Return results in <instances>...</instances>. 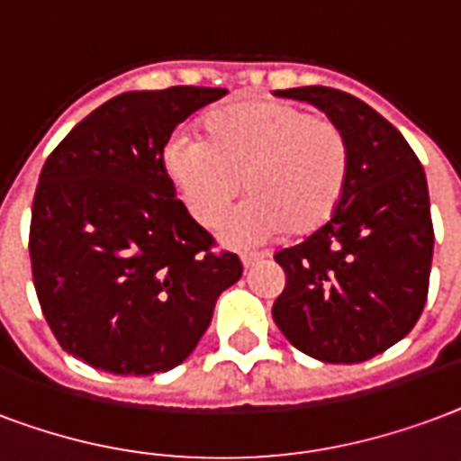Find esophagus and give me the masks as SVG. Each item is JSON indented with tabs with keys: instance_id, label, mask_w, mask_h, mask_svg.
Instances as JSON below:
<instances>
[{
	"instance_id": "esophagus-1",
	"label": "esophagus",
	"mask_w": 461,
	"mask_h": 461,
	"mask_svg": "<svg viewBox=\"0 0 461 461\" xmlns=\"http://www.w3.org/2000/svg\"><path fill=\"white\" fill-rule=\"evenodd\" d=\"M261 261H264V254H254V251H244V254H241V264H244V268H251V266H257V264H261Z\"/></svg>"
}]
</instances>
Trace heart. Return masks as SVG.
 <instances>
[{
    "instance_id": "b5f03b06",
    "label": "heart",
    "mask_w": 461,
    "mask_h": 461,
    "mask_svg": "<svg viewBox=\"0 0 461 461\" xmlns=\"http://www.w3.org/2000/svg\"><path fill=\"white\" fill-rule=\"evenodd\" d=\"M163 170L187 212L212 227L240 187L244 203L220 224L227 247L281 231L312 234L335 214L349 176L347 139L327 119L281 100H240L207 112L203 139L173 134Z\"/></svg>"
}]
</instances>
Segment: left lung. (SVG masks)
I'll return each mask as SVG.
<instances>
[{
    "instance_id": "obj_1",
    "label": "left lung",
    "mask_w": 461,
    "mask_h": 461,
    "mask_svg": "<svg viewBox=\"0 0 461 461\" xmlns=\"http://www.w3.org/2000/svg\"><path fill=\"white\" fill-rule=\"evenodd\" d=\"M325 112L349 146V176L335 214L276 264L285 288L274 320L312 359L359 364L411 332L428 298L430 195L418 156L391 122L332 87L276 90Z\"/></svg>"
}]
</instances>
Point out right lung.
I'll return each instance as SVG.
<instances>
[{"label": "right lung", "instance_id": "1", "mask_svg": "<svg viewBox=\"0 0 461 461\" xmlns=\"http://www.w3.org/2000/svg\"><path fill=\"white\" fill-rule=\"evenodd\" d=\"M221 87L131 90L73 126L41 170L31 266L60 347L119 376L170 371L193 354L221 291L241 278L212 254L163 170V146Z\"/></svg>", "mask_w": 461, "mask_h": 461}]
</instances>
